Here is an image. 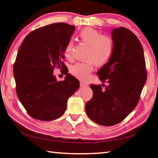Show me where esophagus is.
I'll return each instance as SVG.
<instances>
[{
	"instance_id": "obj_1",
	"label": "esophagus",
	"mask_w": 158,
	"mask_h": 158,
	"mask_svg": "<svg viewBox=\"0 0 158 158\" xmlns=\"http://www.w3.org/2000/svg\"><path fill=\"white\" fill-rule=\"evenodd\" d=\"M80 86H88V84H86L84 81H80Z\"/></svg>"
}]
</instances>
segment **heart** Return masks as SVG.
<instances>
[{"mask_svg": "<svg viewBox=\"0 0 158 158\" xmlns=\"http://www.w3.org/2000/svg\"><path fill=\"white\" fill-rule=\"evenodd\" d=\"M81 41L89 45L86 62H77L70 69L71 74L80 79H86L93 71L94 62L96 65H102L106 63L112 56L114 52V41L108 35H102L92 27H86L79 32ZM74 42L69 40L66 44L64 55L67 59L72 58Z\"/></svg>", "mask_w": 158, "mask_h": 158, "instance_id": "b5f03b06", "label": "heart"}]
</instances>
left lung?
<instances>
[{"label": "left lung", "instance_id": "8db88e82", "mask_svg": "<svg viewBox=\"0 0 158 158\" xmlns=\"http://www.w3.org/2000/svg\"><path fill=\"white\" fill-rule=\"evenodd\" d=\"M114 52L109 62L97 72L103 83L91 84L93 97L85 109L91 121L111 126L126 118L137 106L147 80L143 49L137 36L126 27L111 32Z\"/></svg>", "mask_w": 158, "mask_h": 158}]
</instances>
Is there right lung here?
Returning <instances> with one entry per match:
<instances>
[{
    "mask_svg": "<svg viewBox=\"0 0 158 158\" xmlns=\"http://www.w3.org/2000/svg\"><path fill=\"white\" fill-rule=\"evenodd\" d=\"M75 30L64 23H53L30 32L18 49L13 66L16 94L27 114L50 121L62 116L67 100L79 88V80L67 74L57 81L55 67L64 68V48Z\"/></svg>",
    "mask_w": 158,
    "mask_h": 158,
    "instance_id": "1",
    "label": "right lung"
}]
</instances>
